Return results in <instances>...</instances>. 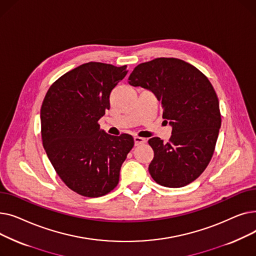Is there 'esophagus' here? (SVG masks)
I'll use <instances>...</instances> for the list:
<instances>
[{
	"mask_svg": "<svg viewBox=\"0 0 256 256\" xmlns=\"http://www.w3.org/2000/svg\"><path fill=\"white\" fill-rule=\"evenodd\" d=\"M134 142H135L136 146H138V145L144 144L146 142V140L144 138H141V137H134Z\"/></svg>",
	"mask_w": 256,
	"mask_h": 256,
	"instance_id": "1",
	"label": "esophagus"
}]
</instances>
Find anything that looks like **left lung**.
Here are the masks:
<instances>
[{
	"label": "left lung",
	"instance_id": "obj_1",
	"mask_svg": "<svg viewBox=\"0 0 256 256\" xmlns=\"http://www.w3.org/2000/svg\"><path fill=\"white\" fill-rule=\"evenodd\" d=\"M128 84L152 91L172 126L169 142L148 140L154 152L152 178L168 188L194 182L208 167L221 128L219 100L208 78L182 60L156 58L136 66Z\"/></svg>",
	"mask_w": 256,
	"mask_h": 256
}]
</instances>
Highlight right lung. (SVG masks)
I'll use <instances>...</instances> for the list:
<instances>
[{
    "label": "right lung",
    "mask_w": 256,
    "mask_h": 256,
    "mask_svg": "<svg viewBox=\"0 0 256 256\" xmlns=\"http://www.w3.org/2000/svg\"><path fill=\"white\" fill-rule=\"evenodd\" d=\"M126 74V65L85 63L59 78L44 100V150L63 182L82 196L111 192L134 146L128 134L111 136L98 124L110 109L112 90Z\"/></svg>",
    "instance_id": "1"
}]
</instances>
